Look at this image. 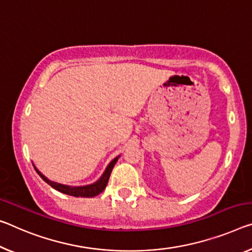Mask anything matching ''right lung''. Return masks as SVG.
<instances>
[{"instance_id": "add662e5", "label": "right lung", "mask_w": 252, "mask_h": 252, "mask_svg": "<svg viewBox=\"0 0 252 252\" xmlns=\"http://www.w3.org/2000/svg\"><path fill=\"white\" fill-rule=\"evenodd\" d=\"M119 158L120 156L115 157L113 160L107 165L104 173L102 174V176L99 177L96 182L93 184H89V185H84V186H69V185H63V184H59V183L50 181L49 178H47L45 175H43L41 171L34 166V163H32V165L39 176L41 177L43 181L48 184V185H50L56 190L61 191V193H63V194L70 195V196H75V197H94L96 196V195L101 194L102 191L104 190L107 183H109V178L112 173V169H113V167L115 163H117Z\"/></svg>"}]
</instances>
